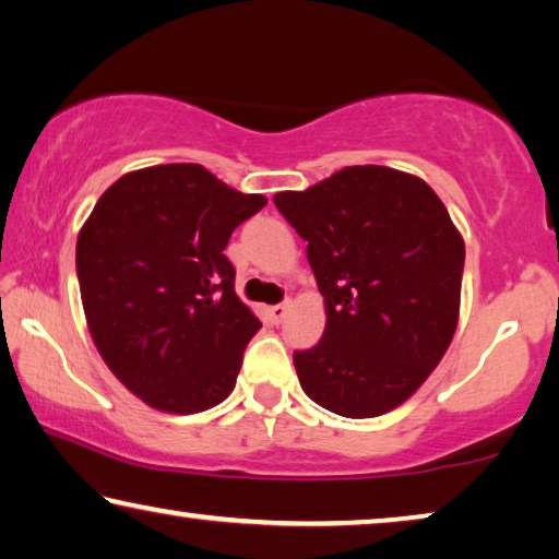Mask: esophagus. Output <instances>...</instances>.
Listing matches in <instances>:
<instances>
[{"instance_id":"obj_1","label":"esophagus","mask_w":559,"mask_h":559,"mask_svg":"<svg viewBox=\"0 0 559 559\" xmlns=\"http://www.w3.org/2000/svg\"><path fill=\"white\" fill-rule=\"evenodd\" d=\"M290 311V304H278V306H271L269 308V316L273 318V323H281L286 313Z\"/></svg>"}]
</instances>
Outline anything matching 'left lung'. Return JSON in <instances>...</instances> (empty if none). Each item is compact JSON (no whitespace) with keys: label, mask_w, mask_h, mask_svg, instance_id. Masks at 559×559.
Wrapping results in <instances>:
<instances>
[{"label":"left lung","mask_w":559,"mask_h":559,"mask_svg":"<svg viewBox=\"0 0 559 559\" xmlns=\"http://www.w3.org/2000/svg\"><path fill=\"white\" fill-rule=\"evenodd\" d=\"M325 304V331L296 350L306 395L343 418H376L428 380L453 341L465 241L418 176L345 166L306 191L273 197Z\"/></svg>","instance_id":"8db88e82"}]
</instances>
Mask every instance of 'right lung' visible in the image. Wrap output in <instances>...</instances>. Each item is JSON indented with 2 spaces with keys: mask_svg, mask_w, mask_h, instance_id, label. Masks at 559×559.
<instances>
[{
  "mask_svg": "<svg viewBox=\"0 0 559 559\" xmlns=\"http://www.w3.org/2000/svg\"><path fill=\"white\" fill-rule=\"evenodd\" d=\"M265 203L201 164H162L123 174L84 221L76 276L88 333L146 405L191 415L231 395L261 321L236 296L224 248Z\"/></svg>",
  "mask_w": 559,
  "mask_h": 559,
  "instance_id": "obj_1",
  "label": "right lung"
}]
</instances>
